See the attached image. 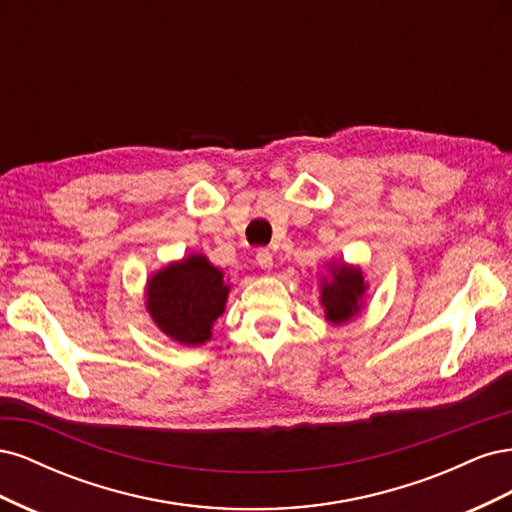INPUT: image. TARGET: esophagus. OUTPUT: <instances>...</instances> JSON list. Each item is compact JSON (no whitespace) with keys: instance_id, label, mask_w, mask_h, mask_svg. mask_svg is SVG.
<instances>
[{"instance_id":"34e87169","label":"esophagus","mask_w":512,"mask_h":512,"mask_svg":"<svg viewBox=\"0 0 512 512\" xmlns=\"http://www.w3.org/2000/svg\"><path fill=\"white\" fill-rule=\"evenodd\" d=\"M256 265L262 269V271H271L273 269V256L269 250H258L256 252Z\"/></svg>"}]
</instances>
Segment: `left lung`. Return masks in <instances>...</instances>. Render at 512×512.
Segmentation results:
<instances>
[{
  "mask_svg": "<svg viewBox=\"0 0 512 512\" xmlns=\"http://www.w3.org/2000/svg\"><path fill=\"white\" fill-rule=\"evenodd\" d=\"M367 286L361 267L339 260L327 262V273L320 275V305L327 322L342 327L361 314Z\"/></svg>",
  "mask_w": 512,
  "mask_h": 512,
  "instance_id": "1",
  "label": "left lung"
}]
</instances>
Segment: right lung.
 I'll return each mask as SVG.
<instances>
[{"label":"right lung","mask_w":512,"mask_h":512,"mask_svg":"<svg viewBox=\"0 0 512 512\" xmlns=\"http://www.w3.org/2000/svg\"><path fill=\"white\" fill-rule=\"evenodd\" d=\"M230 294L224 271L205 254H188L153 271L145 284V309L153 324L181 346H203L213 335Z\"/></svg>","instance_id":"add662e5"}]
</instances>
